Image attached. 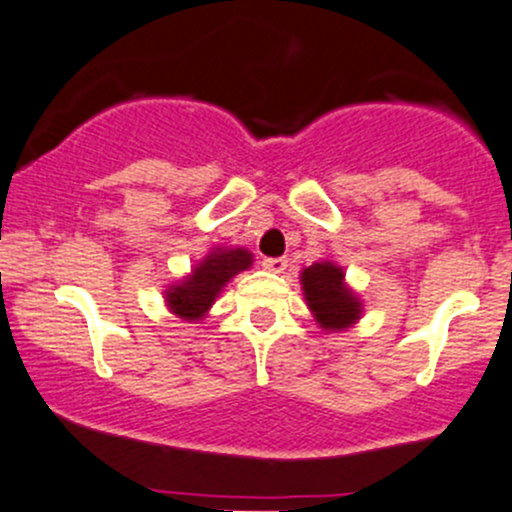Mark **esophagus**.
I'll return each instance as SVG.
<instances>
[{"instance_id":"1","label":"esophagus","mask_w":512,"mask_h":512,"mask_svg":"<svg viewBox=\"0 0 512 512\" xmlns=\"http://www.w3.org/2000/svg\"><path fill=\"white\" fill-rule=\"evenodd\" d=\"M263 268L271 273H283L287 268V258L285 256H275V258H263Z\"/></svg>"}]
</instances>
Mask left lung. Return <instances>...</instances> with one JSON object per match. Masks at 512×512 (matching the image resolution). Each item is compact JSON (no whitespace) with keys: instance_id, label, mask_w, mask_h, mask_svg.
<instances>
[{"instance_id":"left-lung-1","label":"left lung","mask_w":512,"mask_h":512,"mask_svg":"<svg viewBox=\"0 0 512 512\" xmlns=\"http://www.w3.org/2000/svg\"><path fill=\"white\" fill-rule=\"evenodd\" d=\"M302 290L309 309L324 329H346L360 317V302L343 285V271L329 261L304 268Z\"/></svg>"}]
</instances>
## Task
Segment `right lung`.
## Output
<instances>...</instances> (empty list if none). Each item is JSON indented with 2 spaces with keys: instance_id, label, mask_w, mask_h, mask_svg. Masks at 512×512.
I'll list each match as a JSON object with an SVG mask.
<instances>
[{
  "instance_id": "obj_1",
  "label": "right lung",
  "mask_w": 512,
  "mask_h": 512,
  "mask_svg": "<svg viewBox=\"0 0 512 512\" xmlns=\"http://www.w3.org/2000/svg\"><path fill=\"white\" fill-rule=\"evenodd\" d=\"M251 254L246 249H217L210 256L195 266V271L183 280L181 285H174L166 292L171 312L179 314L181 319H200L220 295V290L239 271H246L251 266Z\"/></svg>"
}]
</instances>
